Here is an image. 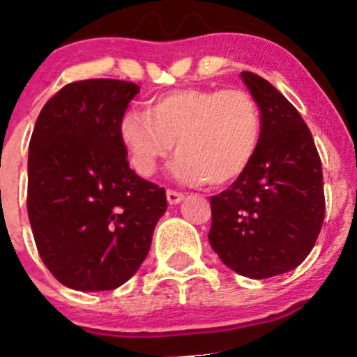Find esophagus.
Returning <instances> with one entry per match:
<instances>
[{
	"label": "esophagus",
	"instance_id": "1",
	"mask_svg": "<svg viewBox=\"0 0 357 357\" xmlns=\"http://www.w3.org/2000/svg\"><path fill=\"white\" fill-rule=\"evenodd\" d=\"M183 199H185V193L174 192V190H167V202L171 204V206H174V204H179Z\"/></svg>",
	"mask_w": 357,
	"mask_h": 357
}]
</instances>
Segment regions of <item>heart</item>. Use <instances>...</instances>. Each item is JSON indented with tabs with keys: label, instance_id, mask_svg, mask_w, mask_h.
Here are the masks:
<instances>
[{
	"label": "heart",
	"instance_id": "heart-1",
	"mask_svg": "<svg viewBox=\"0 0 357 357\" xmlns=\"http://www.w3.org/2000/svg\"><path fill=\"white\" fill-rule=\"evenodd\" d=\"M119 134L137 174H153L176 143V178L223 186L251 165L261 139V113L242 89H179L155 98L148 112L123 113Z\"/></svg>",
	"mask_w": 357,
	"mask_h": 357
}]
</instances>
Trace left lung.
<instances>
[{"instance_id": "8db88e82", "label": "left lung", "mask_w": 357, "mask_h": 357, "mask_svg": "<svg viewBox=\"0 0 357 357\" xmlns=\"http://www.w3.org/2000/svg\"><path fill=\"white\" fill-rule=\"evenodd\" d=\"M261 113V139L248 171L211 197V248L249 279L293 271L312 251L324 220L323 167L295 106L261 76L242 71Z\"/></svg>"}]
</instances>
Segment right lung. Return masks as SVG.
Returning a JSON list of instances; mask_svg holds the SVG:
<instances>
[{"label": "right lung", "instance_id": "add662e5", "mask_svg": "<svg viewBox=\"0 0 357 357\" xmlns=\"http://www.w3.org/2000/svg\"><path fill=\"white\" fill-rule=\"evenodd\" d=\"M139 94L132 82L69 83L43 106L27 158V214L38 252L76 291L129 281L146 258L165 190L127 160L119 123Z\"/></svg>", "mask_w": 357, "mask_h": 357}]
</instances>
